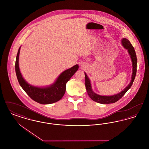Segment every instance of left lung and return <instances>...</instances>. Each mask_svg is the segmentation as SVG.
Returning <instances> with one entry per match:
<instances>
[{"label": "left lung", "instance_id": "8db88e82", "mask_svg": "<svg viewBox=\"0 0 149 149\" xmlns=\"http://www.w3.org/2000/svg\"><path fill=\"white\" fill-rule=\"evenodd\" d=\"M121 43L123 47L127 50L128 53L131 59L132 65V73L131 76V80L130 84L120 93L114 94L113 95H100L95 93L93 91L91 82L90 79L87 76L86 74H85V87L86 90L88 93V95L90 98L92 99L93 100L99 103L100 104H109V103H113L118 101L120 99L124 94L127 92L128 90L131 87L133 84V82L135 80L136 71H137V57L136 55V52L135 49L131 43L129 41V40L126 38H123L121 39Z\"/></svg>", "mask_w": 149, "mask_h": 149}]
</instances>
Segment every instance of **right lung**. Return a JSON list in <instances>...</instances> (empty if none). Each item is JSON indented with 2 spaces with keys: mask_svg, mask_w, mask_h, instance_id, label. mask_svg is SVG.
I'll return each mask as SVG.
<instances>
[{
  "mask_svg": "<svg viewBox=\"0 0 149 149\" xmlns=\"http://www.w3.org/2000/svg\"><path fill=\"white\" fill-rule=\"evenodd\" d=\"M20 50L21 47L16 57L15 68L17 78L22 89L31 99L40 104H49L60 100L65 93L66 83L78 70V65L77 64L61 72L52 84L46 86H36L28 83L22 77L19 67Z\"/></svg>",
  "mask_w": 149,
  "mask_h": 149,
  "instance_id": "obj_1",
  "label": "right lung"
}]
</instances>
